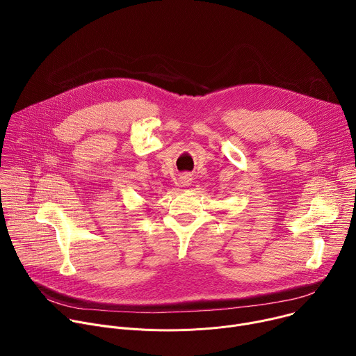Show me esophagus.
Returning <instances> with one entry per match:
<instances>
[{
  "label": "esophagus",
  "mask_w": 356,
  "mask_h": 356,
  "mask_svg": "<svg viewBox=\"0 0 356 356\" xmlns=\"http://www.w3.org/2000/svg\"><path fill=\"white\" fill-rule=\"evenodd\" d=\"M180 179H181V184H184V186L190 184V181H191V176L190 175H183Z\"/></svg>",
  "instance_id": "1"
}]
</instances>
